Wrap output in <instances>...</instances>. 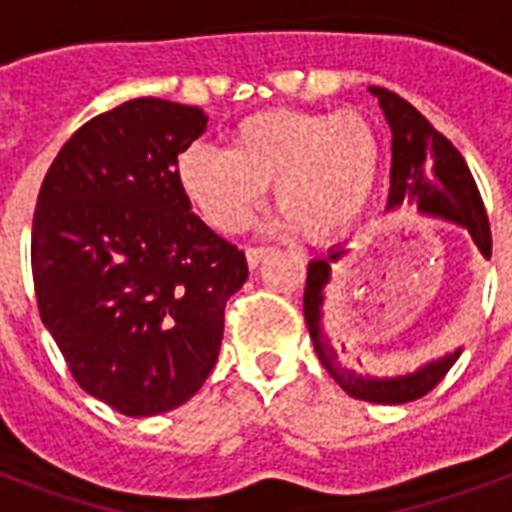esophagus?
I'll return each mask as SVG.
<instances>
[{
	"label": "esophagus",
	"mask_w": 512,
	"mask_h": 512,
	"mask_svg": "<svg viewBox=\"0 0 512 512\" xmlns=\"http://www.w3.org/2000/svg\"><path fill=\"white\" fill-rule=\"evenodd\" d=\"M268 255V247H247V263L249 268H257L263 263V257Z\"/></svg>",
	"instance_id": "34e87169"
}]
</instances>
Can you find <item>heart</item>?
<instances>
[{
  "label": "heart",
  "instance_id": "obj_1",
  "mask_svg": "<svg viewBox=\"0 0 512 512\" xmlns=\"http://www.w3.org/2000/svg\"><path fill=\"white\" fill-rule=\"evenodd\" d=\"M377 175L380 143L356 111H260L233 127L228 151L193 143L177 156V183L220 233L241 231L273 183L276 225L332 236L364 212Z\"/></svg>",
  "mask_w": 512,
  "mask_h": 512
}]
</instances>
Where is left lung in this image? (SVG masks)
<instances>
[{
	"mask_svg": "<svg viewBox=\"0 0 512 512\" xmlns=\"http://www.w3.org/2000/svg\"><path fill=\"white\" fill-rule=\"evenodd\" d=\"M382 114L390 127V193L388 212L404 207H417V212L430 217H441L449 223H457L470 233L476 241L478 252L484 257H492V231H489V217H486L484 201L478 193V185L470 175L468 164L462 154L425 119V116L398 98L396 92L385 87H369ZM345 249H329L324 257H316L308 263V279H305L303 313L308 332H311L313 348L319 353V361L324 364L335 382L348 396L372 401V404H406L417 401L425 393L436 388L444 380L446 372L452 369L454 361L460 358L462 348L454 353L430 361L420 366L417 372L398 374V377H374V374H361L356 369H348L337 358V350L324 332V305H327V287L332 284V268Z\"/></svg>",
	"mask_w": 512,
	"mask_h": 512,
	"instance_id": "1",
	"label": "left lung"
}]
</instances>
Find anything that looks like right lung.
<instances>
[{
	"label": "right lung",
	"mask_w": 512,
	"mask_h": 512,
	"mask_svg": "<svg viewBox=\"0 0 512 512\" xmlns=\"http://www.w3.org/2000/svg\"><path fill=\"white\" fill-rule=\"evenodd\" d=\"M196 106L135 98L68 138L44 175L31 273L74 380L127 417L185 404L215 369L247 257L191 212L177 156Z\"/></svg>",
	"instance_id": "1"
}]
</instances>
